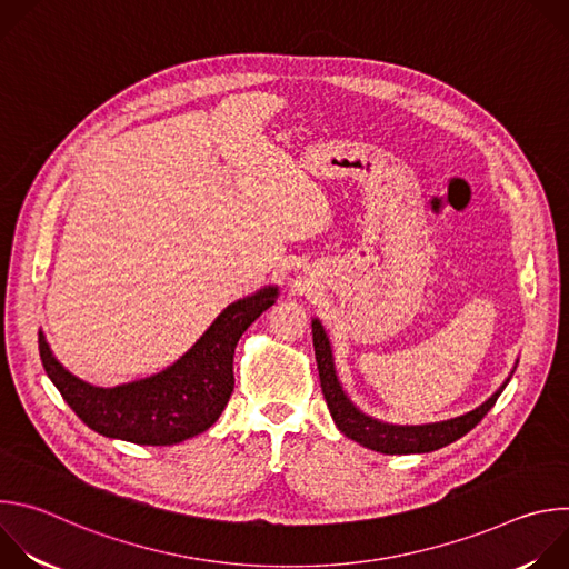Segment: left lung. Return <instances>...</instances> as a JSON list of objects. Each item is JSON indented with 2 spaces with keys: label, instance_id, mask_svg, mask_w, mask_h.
Listing matches in <instances>:
<instances>
[{
  "label": "left lung",
  "instance_id": "left-lung-1",
  "mask_svg": "<svg viewBox=\"0 0 569 569\" xmlns=\"http://www.w3.org/2000/svg\"><path fill=\"white\" fill-rule=\"evenodd\" d=\"M312 347H315V360H317V371H319V382H321V393L327 398L329 412L338 426V430L353 439L356 443L382 452V455H421V452H432L439 450L457 439H461L466 432H470L483 417L489 412L505 387L509 385L516 367L511 369L509 378L491 393V398H486L481 405H477L475 410L448 419V421H437V423H423V426H396L387 421H378L369 415H365L358 405L347 396L338 369H336V356L333 347L329 340L327 329L321 327V321L315 317L312 319Z\"/></svg>",
  "mask_w": 569,
  "mask_h": 569
}]
</instances>
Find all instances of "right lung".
Wrapping results in <instances>:
<instances>
[{
  "label": "right lung",
  "mask_w": 569,
  "mask_h": 569,
  "mask_svg": "<svg viewBox=\"0 0 569 569\" xmlns=\"http://www.w3.org/2000/svg\"><path fill=\"white\" fill-rule=\"evenodd\" d=\"M279 297V286L229 303L173 365L117 387H97L64 369L42 331V367L64 402L94 432L139 446H173L209 430L233 391V349Z\"/></svg>",
  "instance_id": "add662e5"
}]
</instances>
